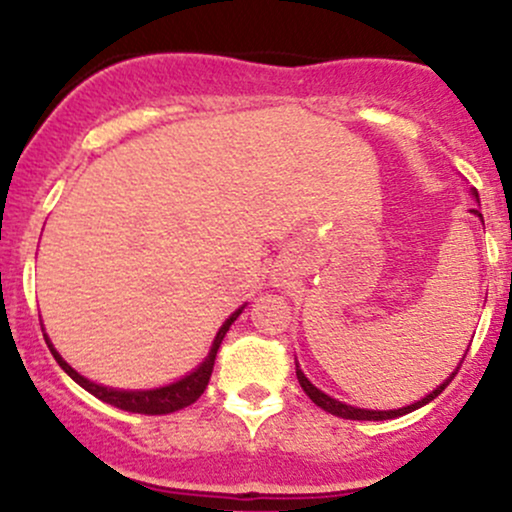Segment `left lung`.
Segmentation results:
<instances>
[{
	"instance_id": "left-lung-1",
	"label": "left lung",
	"mask_w": 512,
	"mask_h": 512,
	"mask_svg": "<svg viewBox=\"0 0 512 512\" xmlns=\"http://www.w3.org/2000/svg\"><path fill=\"white\" fill-rule=\"evenodd\" d=\"M474 197H477V202H479L477 190H474ZM469 211H472V214H477L479 219H481V211H479V209H469ZM481 221H484V219H481ZM464 356H467V354H464ZM460 366H462V361H460ZM460 366L452 370V373L448 375V378L443 380V383H440V385L436 387V390L428 392L426 397H421L419 402L409 404V407H402V409H387V411H380V409H358V407H351V404L339 402V399H334V397H330V395H325V392L317 390V387H315L313 383H310L308 378H305V373L301 370V366H298V361H296V378H298V383H301L305 395L313 399L317 407L325 409V411H330V414L339 416V419H351V421H385V419H397V416H404V414H409V411H414V409L424 407V404H428V402H433V399H436V397L440 395V392H443L445 387L450 385V380L455 378L457 370H460Z\"/></svg>"
}]
</instances>
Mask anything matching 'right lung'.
Returning a JSON list of instances; mask_svg holds the SVG:
<instances>
[{
    "mask_svg": "<svg viewBox=\"0 0 512 512\" xmlns=\"http://www.w3.org/2000/svg\"><path fill=\"white\" fill-rule=\"evenodd\" d=\"M243 308L245 305H240L236 313H231V317L223 322L221 330L216 332L214 344H211L209 356L204 358V361L199 363L192 373H187L185 378L175 380V383H170V385L154 387V390H120V387H105V385L93 383V380H88L81 373H76V370L69 366V363L64 361L60 354H57L55 346L50 344L48 334L43 332V337H45V342H48L52 356H55V361L60 363V368L64 370V373H67L74 383H79L81 387H84L86 392H91L93 397L101 399V402L113 404V407H117V409L132 411V414H170V411H178V409L190 407V404H195L197 399L202 397V392L207 390L211 370H214L216 351H219V346L223 342V337H226L228 327H231L233 322L238 320V315L243 313Z\"/></svg>",
    "mask_w": 512,
    "mask_h": 512,
    "instance_id": "1",
    "label": "right lung"
}]
</instances>
